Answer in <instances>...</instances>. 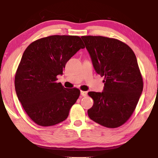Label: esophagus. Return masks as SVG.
<instances>
[{
    "label": "esophagus",
    "instance_id": "esophagus-1",
    "mask_svg": "<svg viewBox=\"0 0 158 158\" xmlns=\"http://www.w3.org/2000/svg\"><path fill=\"white\" fill-rule=\"evenodd\" d=\"M87 94H88V92H85V91H81V95L82 96H86Z\"/></svg>",
    "mask_w": 158,
    "mask_h": 158
}]
</instances>
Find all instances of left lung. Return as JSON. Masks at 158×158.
Returning <instances> with one entry per match:
<instances>
[{"mask_svg": "<svg viewBox=\"0 0 158 158\" xmlns=\"http://www.w3.org/2000/svg\"><path fill=\"white\" fill-rule=\"evenodd\" d=\"M96 72L105 77L103 92H89L94 105L88 110L94 122L115 128L126 123L143 89L135 53L119 40L101 36H81Z\"/></svg>", "mask_w": 158, "mask_h": 158, "instance_id": "left-lung-1", "label": "left lung"}]
</instances>
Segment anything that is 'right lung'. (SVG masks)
<instances>
[{
  "label": "right lung",
  "instance_id": "1",
  "mask_svg": "<svg viewBox=\"0 0 158 158\" xmlns=\"http://www.w3.org/2000/svg\"><path fill=\"white\" fill-rule=\"evenodd\" d=\"M85 48L78 36L53 35L36 40L23 52L15 77L18 100L33 122L41 126L64 121L80 95L77 88L56 83L66 62Z\"/></svg>",
  "mask_w": 158,
  "mask_h": 158
}]
</instances>
